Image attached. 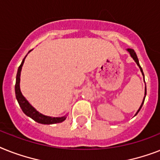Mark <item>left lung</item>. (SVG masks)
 I'll list each match as a JSON object with an SVG mask.
<instances>
[{
	"label": "left lung",
	"instance_id": "1",
	"mask_svg": "<svg viewBox=\"0 0 160 160\" xmlns=\"http://www.w3.org/2000/svg\"><path fill=\"white\" fill-rule=\"evenodd\" d=\"M127 50L128 51V52H129V53H130V55H131V57H132V58H133V60H134L135 62H136V64H137V66H138V67H139V68H140V70H141V73H142V75H143V76H144L143 71H142V68H141V66H140V63H139V60H138V58H137V56H136V52H135V51L133 50V49H132V48H127ZM144 80H145V79H144ZM145 95H146V86H145V97H144L143 102H142V103H141V107H140V108H139V109H138V111L136 112V114H137V113H138L139 111L141 110V107H142V105H143L144 101H145ZM136 115H135V116H136Z\"/></svg>",
	"mask_w": 160,
	"mask_h": 160
}]
</instances>
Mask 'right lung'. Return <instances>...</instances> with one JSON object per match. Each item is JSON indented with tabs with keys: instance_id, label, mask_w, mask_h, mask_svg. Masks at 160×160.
<instances>
[{
	"instance_id": "right-lung-1",
	"label": "right lung",
	"mask_w": 160,
	"mask_h": 160,
	"mask_svg": "<svg viewBox=\"0 0 160 160\" xmlns=\"http://www.w3.org/2000/svg\"><path fill=\"white\" fill-rule=\"evenodd\" d=\"M31 52V50L29 51ZM27 56V55H26ZM25 56V58H26ZM23 59L21 64L19 67L18 71H17V76H16V82H15V96H16V99L18 101L19 104V107L21 108L22 111L24 112V113L27 115L28 117L31 118L35 122H37L41 124H55V123H60L62 122L63 121L66 120L67 117H61V118H52V117H48L45 116L43 114L40 113L39 112H38L37 110L35 109L27 101L25 98H24L23 94H22L21 91H20V88H19V82H20V72H21V69L23 67V64L24 62V59Z\"/></svg>"
}]
</instances>
